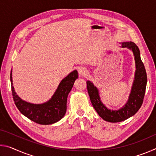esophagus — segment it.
<instances>
[{
	"label": "esophagus",
	"instance_id": "1",
	"mask_svg": "<svg viewBox=\"0 0 156 156\" xmlns=\"http://www.w3.org/2000/svg\"><path fill=\"white\" fill-rule=\"evenodd\" d=\"M87 73V69L84 68L83 67H81L78 69V73L79 75L83 76H84Z\"/></svg>",
	"mask_w": 156,
	"mask_h": 156
}]
</instances>
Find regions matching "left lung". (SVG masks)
<instances>
[{
	"label": "left lung",
	"instance_id": "8db88e82",
	"mask_svg": "<svg viewBox=\"0 0 156 156\" xmlns=\"http://www.w3.org/2000/svg\"><path fill=\"white\" fill-rule=\"evenodd\" d=\"M121 44L122 47H126L133 51L136 68L131 93L123 107L114 111L108 109L100 100L98 89L91 82L87 81V91L94 108L102 119L110 122H119L136 114L143 102L147 83L146 70L138 46L133 42H123Z\"/></svg>",
	"mask_w": 156,
	"mask_h": 156
}]
</instances>
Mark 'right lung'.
Here are the masks:
<instances>
[{
    "label": "right lung",
    "instance_id": "right-lung-1",
    "mask_svg": "<svg viewBox=\"0 0 156 156\" xmlns=\"http://www.w3.org/2000/svg\"><path fill=\"white\" fill-rule=\"evenodd\" d=\"M76 70L73 71L60 82L51 98L43 104H32L25 102L16 95L12 86V72L10 80L14 103L22 114L40 125H51L62 119L67 110L68 94L72 90L74 82L78 78Z\"/></svg>",
    "mask_w": 156,
    "mask_h": 156
}]
</instances>
